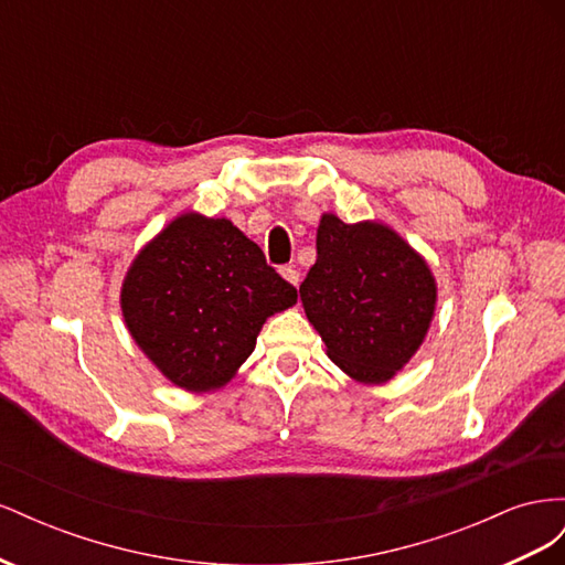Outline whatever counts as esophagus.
<instances>
[{
  "label": "esophagus",
  "mask_w": 565,
  "mask_h": 565,
  "mask_svg": "<svg viewBox=\"0 0 565 565\" xmlns=\"http://www.w3.org/2000/svg\"><path fill=\"white\" fill-rule=\"evenodd\" d=\"M280 276L289 282V285H299V270H297V266H282L280 268Z\"/></svg>",
  "instance_id": "esophagus-1"
}]
</instances>
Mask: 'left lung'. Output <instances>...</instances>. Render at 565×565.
I'll list each match as a JSON object with an SVG mask.
<instances>
[{
  "mask_svg": "<svg viewBox=\"0 0 565 565\" xmlns=\"http://www.w3.org/2000/svg\"><path fill=\"white\" fill-rule=\"evenodd\" d=\"M318 259L299 295L330 361L351 380L384 384L417 353L438 287L424 256L380 221L322 214Z\"/></svg>",
  "mask_w": 565,
  "mask_h": 565,
  "instance_id": "obj_1",
  "label": "left lung"
}]
</instances>
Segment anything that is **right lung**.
<instances>
[{"label":"right lung","instance_id":"1","mask_svg":"<svg viewBox=\"0 0 565 565\" xmlns=\"http://www.w3.org/2000/svg\"><path fill=\"white\" fill-rule=\"evenodd\" d=\"M297 289L228 218L188 212L131 262L119 306L131 339L174 386H226L256 347L266 318Z\"/></svg>","mask_w":565,"mask_h":565}]
</instances>
